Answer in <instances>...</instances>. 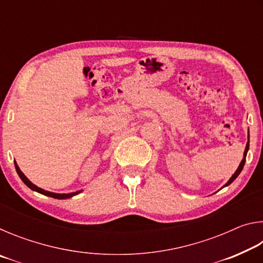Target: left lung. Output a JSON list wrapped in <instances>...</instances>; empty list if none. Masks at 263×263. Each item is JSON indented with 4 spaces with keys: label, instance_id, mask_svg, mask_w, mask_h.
<instances>
[{
    "label": "left lung",
    "instance_id": "1",
    "mask_svg": "<svg viewBox=\"0 0 263 263\" xmlns=\"http://www.w3.org/2000/svg\"><path fill=\"white\" fill-rule=\"evenodd\" d=\"M248 148H249V140H248L247 145H246V148H245V152H243V159L241 160V162H240L238 169H237V171H235V173H234V174L232 175V177H231V179L228 181V183H226L224 186H226V185H229V184L232 183V182H233L235 179H237V177H238V175L240 174V173H241L242 168H243V166H245V162H246V155H247V152H248Z\"/></svg>",
    "mask_w": 263,
    "mask_h": 263
}]
</instances>
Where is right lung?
Segmentation results:
<instances>
[{"mask_svg": "<svg viewBox=\"0 0 263 263\" xmlns=\"http://www.w3.org/2000/svg\"><path fill=\"white\" fill-rule=\"evenodd\" d=\"M15 167H16V171H17V174L20 175L21 180L24 182V183L29 186L30 189H32L33 191H37V193L39 194H43L45 196H50V197H53V198H57V199H66V198H69V197H73V196L78 195L81 193L82 190H79V191H75V193H70V194H55V193H51V191H47V190H44L42 188H39V186L34 185L32 182H31L28 177H26L23 173H22V171L20 169V167L17 166V163L15 162Z\"/></svg>", "mask_w": 263, "mask_h": 263, "instance_id": "right-lung-1", "label": "right lung"}]
</instances>
